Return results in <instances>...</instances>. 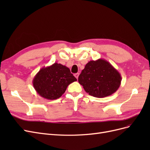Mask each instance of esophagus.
<instances>
[{"label":"esophagus","instance_id":"esophagus-1","mask_svg":"<svg viewBox=\"0 0 150 150\" xmlns=\"http://www.w3.org/2000/svg\"><path fill=\"white\" fill-rule=\"evenodd\" d=\"M79 73H76L74 74V76L76 78V79H78V77H79Z\"/></svg>","mask_w":150,"mask_h":150}]
</instances>
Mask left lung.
<instances>
[{
  "instance_id": "left-lung-1",
  "label": "left lung",
  "mask_w": 150,
  "mask_h": 150,
  "mask_svg": "<svg viewBox=\"0 0 150 150\" xmlns=\"http://www.w3.org/2000/svg\"><path fill=\"white\" fill-rule=\"evenodd\" d=\"M86 93L96 98L110 96L118 89L121 76L108 61L99 59L86 64L78 78Z\"/></svg>"
}]
</instances>
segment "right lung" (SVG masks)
<instances>
[{
  "label": "right lung",
  "instance_id": "right-lung-1",
  "mask_svg": "<svg viewBox=\"0 0 150 150\" xmlns=\"http://www.w3.org/2000/svg\"><path fill=\"white\" fill-rule=\"evenodd\" d=\"M77 79L67 67L57 62L39 70L33 80V86L40 96L50 100L59 98L71 83Z\"/></svg>",
  "mask_w": 150,
  "mask_h": 150
}]
</instances>
